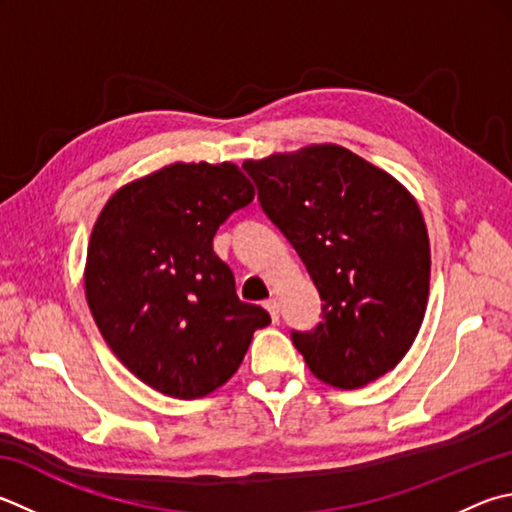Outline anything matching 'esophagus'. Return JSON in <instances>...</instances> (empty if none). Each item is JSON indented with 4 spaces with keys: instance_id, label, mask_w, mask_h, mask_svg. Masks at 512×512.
<instances>
[{
    "instance_id": "1",
    "label": "esophagus",
    "mask_w": 512,
    "mask_h": 512,
    "mask_svg": "<svg viewBox=\"0 0 512 512\" xmlns=\"http://www.w3.org/2000/svg\"><path fill=\"white\" fill-rule=\"evenodd\" d=\"M264 306H266V311L271 313L273 322H277V318H280V302H277V297H271V300H266Z\"/></svg>"
}]
</instances>
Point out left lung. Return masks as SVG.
Returning a JSON list of instances; mask_svg holds the SVG:
<instances>
[{"label":"left lung","mask_w":512,"mask_h":512,"mask_svg":"<svg viewBox=\"0 0 512 512\" xmlns=\"http://www.w3.org/2000/svg\"><path fill=\"white\" fill-rule=\"evenodd\" d=\"M244 170L324 302L318 327L291 333L309 369L342 389L394 369L430 293V241L412 194L338 145L246 161Z\"/></svg>","instance_id":"1"}]
</instances>
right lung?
I'll return each mask as SVG.
<instances>
[{"label":"right lung","mask_w":512,"mask_h":512,"mask_svg":"<svg viewBox=\"0 0 512 512\" xmlns=\"http://www.w3.org/2000/svg\"><path fill=\"white\" fill-rule=\"evenodd\" d=\"M232 163H174L120 188L91 232L85 291L116 358L165 396L201 398L239 369L262 306L215 255L219 226L253 201Z\"/></svg>","instance_id":"1"}]
</instances>
